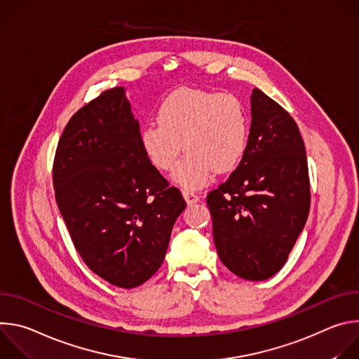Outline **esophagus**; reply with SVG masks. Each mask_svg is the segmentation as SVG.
Here are the masks:
<instances>
[{
  "label": "esophagus",
  "mask_w": 359,
  "mask_h": 359,
  "mask_svg": "<svg viewBox=\"0 0 359 359\" xmlns=\"http://www.w3.org/2000/svg\"><path fill=\"white\" fill-rule=\"evenodd\" d=\"M182 194H183V197H184L187 204H194V203H197L200 200V197L194 191H190V190H183Z\"/></svg>",
  "instance_id": "obj_1"
}]
</instances>
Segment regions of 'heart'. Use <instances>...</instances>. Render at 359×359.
Here are the masks:
<instances>
[{"mask_svg": "<svg viewBox=\"0 0 359 359\" xmlns=\"http://www.w3.org/2000/svg\"><path fill=\"white\" fill-rule=\"evenodd\" d=\"M139 143L150 165L162 172H170L182 149L187 150L173 180L186 190L197 189L213 172L230 173L241 163L248 144L247 111L231 93L180 88L161 104L158 123L140 129Z\"/></svg>", "mask_w": 359, "mask_h": 359, "instance_id": "heart-1", "label": "heart"}]
</instances>
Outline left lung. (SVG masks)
<instances>
[{
  "mask_svg": "<svg viewBox=\"0 0 359 359\" xmlns=\"http://www.w3.org/2000/svg\"><path fill=\"white\" fill-rule=\"evenodd\" d=\"M245 155L208 194L222 263L236 276L263 281L285 264L310 213L305 146L295 121L254 88Z\"/></svg>",
  "mask_w": 359,
  "mask_h": 359,
  "instance_id": "obj_1",
  "label": "left lung"
}]
</instances>
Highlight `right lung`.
<instances>
[{"label":"right lung","instance_id":"obj_1","mask_svg":"<svg viewBox=\"0 0 359 359\" xmlns=\"http://www.w3.org/2000/svg\"><path fill=\"white\" fill-rule=\"evenodd\" d=\"M123 86L100 93L68 122L54 161L61 216L85 264L121 288L155 274L186 201L151 166Z\"/></svg>","mask_w":359,"mask_h":359}]
</instances>
